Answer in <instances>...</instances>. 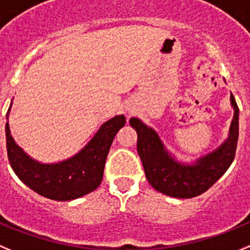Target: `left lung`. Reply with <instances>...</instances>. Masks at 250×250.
Instances as JSON below:
<instances>
[{
    "mask_svg": "<svg viewBox=\"0 0 250 250\" xmlns=\"http://www.w3.org/2000/svg\"><path fill=\"white\" fill-rule=\"evenodd\" d=\"M234 117L229 136L220 146L194 164H182L167 151L153 128L133 117L129 125L137 132V152L152 188L167 196L190 199L205 192L225 173L235 157L239 136V108L230 94Z\"/></svg>",
    "mask_w": 250,
    "mask_h": 250,
    "instance_id": "left-lung-1",
    "label": "left lung"
}]
</instances>
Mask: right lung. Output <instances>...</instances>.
<instances>
[{"label":"right lung","mask_w":250,"mask_h":250,"mask_svg":"<svg viewBox=\"0 0 250 250\" xmlns=\"http://www.w3.org/2000/svg\"><path fill=\"white\" fill-rule=\"evenodd\" d=\"M11 105L7 110V119ZM125 125L123 114L113 117L101 125L94 137L77 155L56 164H42L30 157L15 142L7 121L6 146L8 161L17 177L41 196L56 201L74 200L101 185L110 145L117 132Z\"/></svg>","instance_id":"obj_1"}]
</instances>
